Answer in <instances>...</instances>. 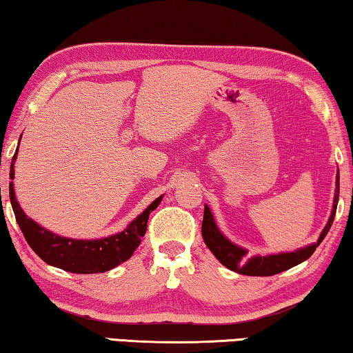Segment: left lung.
<instances>
[{"label":"left lung","mask_w":353,"mask_h":353,"mask_svg":"<svg viewBox=\"0 0 353 353\" xmlns=\"http://www.w3.org/2000/svg\"><path fill=\"white\" fill-rule=\"evenodd\" d=\"M339 200V170L336 175V191L333 199V208L332 214H330L327 225L319 236V240L312 245H307L305 248L296 249L292 252H279V254H268V256H249V251L240 245L232 243L224 233L219 230L218 224H216L214 216L211 213L208 205H205L203 211V221H202V236L205 245L213 252V256L224 265L225 268L235 271L238 274L245 276H273L283 271L289 270L295 265L305 262L312 256L316 248L321 245L322 240L327 236V233L332 227L336 214V207H338Z\"/></svg>","instance_id":"1"}]
</instances>
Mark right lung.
I'll use <instances>...</instances> for the list:
<instances>
[{"instance_id":"obj_1","label":"right lung","mask_w":353,"mask_h":353,"mask_svg":"<svg viewBox=\"0 0 353 353\" xmlns=\"http://www.w3.org/2000/svg\"><path fill=\"white\" fill-rule=\"evenodd\" d=\"M17 153L19 148L15 150L9 172L10 205H12L15 219H17V224L21 233H23L25 240L28 241V245L37 256L46 263L52 265V267L77 274L104 273V271L115 268L120 263L126 262L128 259H131L134 251L142 241V236L145 235L150 213L158 208L162 195L156 199L153 203H150L143 213H140L137 218L129 222L126 229L120 233H115V235L97 238V240H75V238L61 236L58 233L44 229L36 221L28 218L19 205L12 181Z\"/></svg>"}]
</instances>
